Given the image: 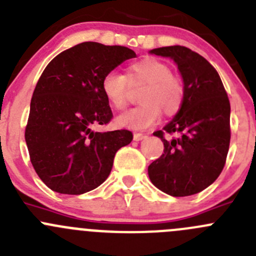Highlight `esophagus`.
<instances>
[{"label":"esophagus","instance_id":"esophagus-1","mask_svg":"<svg viewBox=\"0 0 256 256\" xmlns=\"http://www.w3.org/2000/svg\"><path fill=\"white\" fill-rule=\"evenodd\" d=\"M145 138H146V135H144V134H138V132L134 134V140L135 141H141V140H144Z\"/></svg>","mask_w":256,"mask_h":256}]
</instances>
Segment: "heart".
I'll use <instances>...</instances> for the list:
<instances>
[{
    "instance_id": "b5f03b06",
    "label": "heart",
    "mask_w": 256,
    "mask_h": 256,
    "mask_svg": "<svg viewBox=\"0 0 256 256\" xmlns=\"http://www.w3.org/2000/svg\"><path fill=\"white\" fill-rule=\"evenodd\" d=\"M128 82L141 81L145 88L140 94V105L130 108L118 118L124 128L142 130L150 128L161 116H172L180 111L185 100V86L172 75L170 66L156 58H144L128 68L126 76L110 71L102 78L101 88L106 100L116 110L126 106V88Z\"/></svg>"
}]
</instances>
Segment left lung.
Returning <instances> with one entry per match:
<instances>
[{"label": "left lung", "mask_w": 256, "mask_h": 256, "mask_svg": "<svg viewBox=\"0 0 256 256\" xmlns=\"http://www.w3.org/2000/svg\"><path fill=\"white\" fill-rule=\"evenodd\" d=\"M178 66L185 86L182 108L164 130L180 134L168 141L154 135L164 154L148 168L151 182L171 196L194 195L212 185L222 171L230 145V102L218 71L202 56L184 46L151 50Z\"/></svg>", "instance_id": "obj_1"}]
</instances>
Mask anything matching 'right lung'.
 Wrapping results in <instances>:
<instances>
[{"label": "right lung", "instance_id": "obj_1", "mask_svg": "<svg viewBox=\"0 0 256 256\" xmlns=\"http://www.w3.org/2000/svg\"><path fill=\"white\" fill-rule=\"evenodd\" d=\"M136 57L124 46L82 42L57 54L42 72L30 105L24 140L38 178L60 194L80 195L110 175L132 132H95L112 118L101 88L106 74Z\"/></svg>", "mask_w": 256, "mask_h": 256}]
</instances>
